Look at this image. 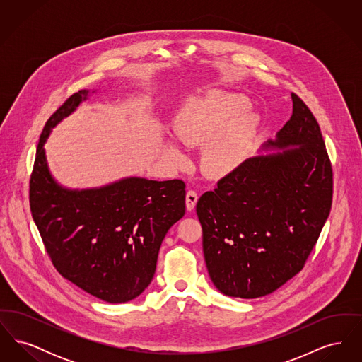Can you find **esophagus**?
Listing matches in <instances>:
<instances>
[{"mask_svg": "<svg viewBox=\"0 0 362 362\" xmlns=\"http://www.w3.org/2000/svg\"><path fill=\"white\" fill-rule=\"evenodd\" d=\"M197 201H198V194L192 189L187 191V194H186V207H187V210L191 211L197 205Z\"/></svg>", "mask_w": 362, "mask_h": 362, "instance_id": "esophagus-1", "label": "esophagus"}]
</instances>
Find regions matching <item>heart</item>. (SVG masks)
Returning a JSON list of instances; mask_svg holds the SVG:
<instances>
[{
  "label": "heart",
  "instance_id": "b5f03b06",
  "mask_svg": "<svg viewBox=\"0 0 362 362\" xmlns=\"http://www.w3.org/2000/svg\"><path fill=\"white\" fill-rule=\"evenodd\" d=\"M241 93L213 89L183 104L175 121L176 139L192 148H202L201 170L211 179H224L245 161L259 127L258 115ZM164 161L173 168L185 167L187 155L177 142L168 139L163 148Z\"/></svg>",
  "mask_w": 362,
  "mask_h": 362
}]
</instances>
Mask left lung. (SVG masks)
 <instances>
[{
  "instance_id": "left-lung-1",
  "label": "left lung",
  "mask_w": 362,
  "mask_h": 362,
  "mask_svg": "<svg viewBox=\"0 0 362 362\" xmlns=\"http://www.w3.org/2000/svg\"><path fill=\"white\" fill-rule=\"evenodd\" d=\"M291 119L197 204L214 286L230 297L276 292L304 266L327 220L332 170L320 127L292 93ZM273 150V153L269 151Z\"/></svg>"
}]
</instances>
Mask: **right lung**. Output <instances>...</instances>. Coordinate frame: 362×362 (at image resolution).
Segmentation results:
<instances>
[{"label":"right lung","instance_id":"right-lung-1","mask_svg":"<svg viewBox=\"0 0 362 362\" xmlns=\"http://www.w3.org/2000/svg\"><path fill=\"white\" fill-rule=\"evenodd\" d=\"M96 90L71 95L47 121L30 182L35 224L59 274L111 304L127 303L153 279L161 243L186 211V185L127 176L92 189H68L49 168L52 129Z\"/></svg>","mask_w":362,"mask_h":362}]
</instances>
